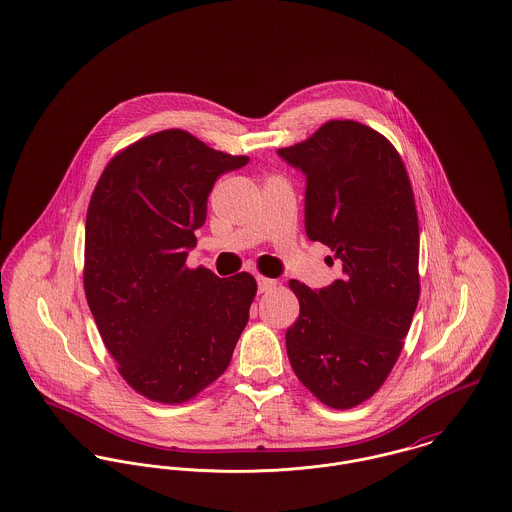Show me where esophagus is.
Segmentation results:
<instances>
[{
	"label": "esophagus",
	"mask_w": 512,
	"mask_h": 512,
	"mask_svg": "<svg viewBox=\"0 0 512 512\" xmlns=\"http://www.w3.org/2000/svg\"><path fill=\"white\" fill-rule=\"evenodd\" d=\"M257 286H259V292H269L276 286V280L273 278H265V276H257Z\"/></svg>",
	"instance_id": "obj_1"
}]
</instances>
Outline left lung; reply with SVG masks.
I'll return each instance as SVG.
<instances>
[{"label":"left lung","mask_w":512,"mask_h":512,"mask_svg":"<svg viewBox=\"0 0 512 512\" xmlns=\"http://www.w3.org/2000/svg\"><path fill=\"white\" fill-rule=\"evenodd\" d=\"M278 156L306 175V234L343 267L319 290L290 280L300 315L288 358L319 401L351 409L388 378L419 302L413 189L394 146L354 120H329Z\"/></svg>","instance_id":"1"}]
</instances>
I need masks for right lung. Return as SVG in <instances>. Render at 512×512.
Returning a JSON list of instances; mask_svg holds the SVG:
<instances>
[{
    "label": "right lung",
    "instance_id": "add662e5",
    "mask_svg": "<svg viewBox=\"0 0 512 512\" xmlns=\"http://www.w3.org/2000/svg\"><path fill=\"white\" fill-rule=\"evenodd\" d=\"M247 161L171 128L111 159L91 195L87 304L120 376L152 401L183 403L210 386L247 325L253 276L185 265L216 179Z\"/></svg>",
    "mask_w": 512,
    "mask_h": 512
}]
</instances>
